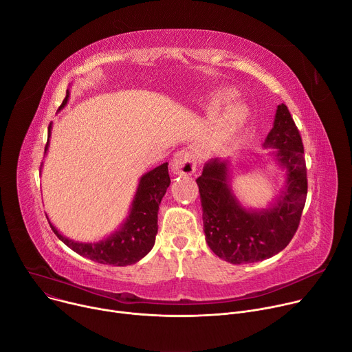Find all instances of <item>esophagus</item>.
Listing matches in <instances>:
<instances>
[{"mask_svg":"<svg viewBox=\"0 0 352 352\" xmlns=\"http://www.w3.org/2000/svg\"><path fill=\"white\" fill-rule=\"evenodd\" d=\"M172 169L175 175H191L197 169L196 156L188 149L177 151L172 160Z\"/></svg>","mask_w":352,"mask_h":352,"instance_id":"1","label":"esophagus"}]
</instances>
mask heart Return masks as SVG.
Segmentation results:
<instances>
[{
  "mask_svg": "<svg viewBox=\"0 0 352 352\" xmlns=\"http://www.w3.org/2000/svg\"><path fill=\"white\" fill-rule=\"evenodd\" d=\"M232 98H233V94H232L230 91H221V92H218V94L215 95L212 103H214L215 106H219V104H222V103L230 100ZM242 114H243V110H242L241 106H233V107L230 109V117H232V119H239V117H241Z\"/></svg>",
  "mask_w": 352,
  "mask_h": 352,
  "instance_id": "1",
  "label": "heart"
}]
</instances>
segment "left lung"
Instances as JSON below:
<instances>
[{
	"mask_svg": "<svg viewBox=\"0 0 352 352\" xmlns=\"http://www.w3.org/2000/svg\"><path fill=\"white\" fill-rule=\"evenodd\" d=\"M264 146L274 148L272 156L285 169V188L276 203L264 210H246L233 194L229 161L211 160L206 164L199 184L206 241L210 249L232 264L261 261L280 253L294 238L307 194L306 162L298 127L281 103L274 126Z\"/></svg>",
	"mask_w": 352,
	"mask_h": 352,
	"instance_id": "1",
	"label": "left lung"
}]
</instances>
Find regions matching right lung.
<instances>
[{
  "mask_svg": "<svg viewBox=\"0 0 352 352\" xmlns=\"http://www.w3.org/2000/svg\"><path fill=\"white\" fill-rule=\"evenodd\" d=\"M69 92L67 91L65 99L63 100V104L58 110L67 104ZM50 133L52 123L49 124V135L45 153L49 149ZM169 184L170 177L168 162L145 173L140 179V184L131 203V210L127 219L109 238L95 243L74 242L63 236L50 222L49 223L57 238L75 253L100 264L130 265L140 261L153 248L155 236L158 233V210Z\"/></svg>",
  "mask_w": 352,
  "mask_h": 352,
  "instance_id": "obj_1",
  "label": "right lung"
}]
</instances>
